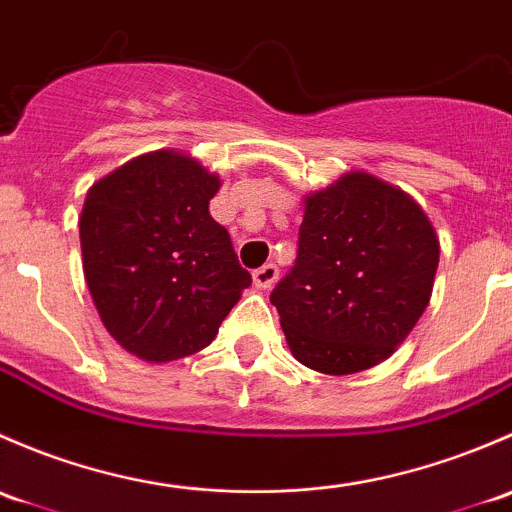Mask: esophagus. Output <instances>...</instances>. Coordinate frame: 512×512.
Listing matches in <instances>:
<instances>
[{
  "instance_id": "obj_1",
  "label": "esophagus",
  "mask_w": 512,
  "mask_h": 512,
  "mask_svg": "<svg viewBox=\"0 0 512 512\" xmlns=\"http://www.w3.org/2000/svg\"><path fill=\"white\" fill-rule=\"evenodd\" d=\"M276 281H278V268L273 266V263H263L261 268H256L254 271V286L258 291H268Z\"/></svg>"
}]
</instances>
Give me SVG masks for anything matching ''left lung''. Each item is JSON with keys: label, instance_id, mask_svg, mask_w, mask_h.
Returning a JSON list of instances; mask_svg holds the SVG:
<instances>
[{"label": "left lung", "instance_id": "left-lung-1", "mask_svg": "<svg viewBox=\"0 0 512 512\" xmlns=\"http://www.w3.org/2000/svg\"><path fill=\"white\" fill-rule=\"evenodd\" d=\"M298 258L271 303L300 365L355 374L387 360L429 305L439 236L404 189L347 172L305 194Z\"/></svg>", "mask_w": 512, "mask_h": 512}]
</instances>
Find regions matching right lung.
<instances>
[{
	"label": "right lung",
	"mask_w": 512,
	"mask_h": 512,
	"mask_svg": "<svg viewBox=\"0 0 512 512\" xmlns=\"http://www.w3.org/2000/svg\"><path fill=\"white\" fill-rule=\"evenodd\" d=\"M217 172L179 150L133 157L98 179L81 219L83 276L105 330L145 362L204 350L251 286L209 214Z\"/></svg>",
	"instance_id": "1"
}]
</instances>
